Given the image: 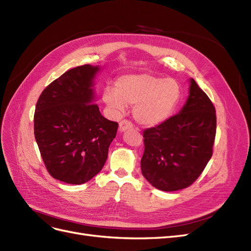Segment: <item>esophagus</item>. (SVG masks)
Here are the masks:
<instances>
[{"mask_svg": "<svg viewBox=\"0 0 251 251\" xmlns=\"http://www.w3.org/2000/svg\"><path fill=\"white\" fill-rule=\"evenodd\" d=\"M132 127H133V125L130 123V121H127V120H123V121H120L118 130H119V132L123 133V132H125V131L128 130V128H132Z\"/></svg>", "mask_w": 251, "mask_h": 251, "instance_id": "obj_1", "label": "esophagus"}]
</instances>
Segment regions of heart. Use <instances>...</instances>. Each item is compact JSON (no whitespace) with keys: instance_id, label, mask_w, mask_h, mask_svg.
Listing matches in <instances>:
<instances>
[{"instance_id":"obj_1","label":"heart","mask_w":251,"mask_h":251,"mask_svg":"<svg viewBox=\"0 0 251 251\" xmlns=\"http://www.w3.org/2000/svg\"><path fill=\"white\" fill-rule=\"evenodd\" d=\"M182 89L177 80L149 73L127 74L117 79L115 89L104 88L102 101L115 116L134 105L133 116L143 126H156L168 120L178 107Z\"/></svg>"}]
</instances>
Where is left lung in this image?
<instances>
[{"mask_svg":"<svg viewBox=\"0 0 251 251\" xmlns=\"http://www.w3.org/2000/svg\"><path fill=\"white\" fill-rule=\"evenodd\" d=\"M216 126L214 104L189 78L188 96L180 112L143 133V177L164 192L191 185L211 158Z\"/></svg>","mask_w":251,"mask_h":251,"instance_id":"obj_1","label":"left lung"}]
</instances>
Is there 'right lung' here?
<instances>
[{
    "instance_id": "right-lung-1",
    "label": "right lung",
    "mask_w": 251,
    "mask_h": 251,
    "mask_svg": "<svg viewBox=\"0 0 251 251\" xmlns=\"http://www.w3.org/2000/svg\"><path fill=\"white\" fill-rule=\"evenodd\" d=\"M101 68L83 65L67 71L45 89L36 102L34 136L51 176L82 184L107 161L118 124L95 103V78Z\"/></svg>"
}]
</instances>
